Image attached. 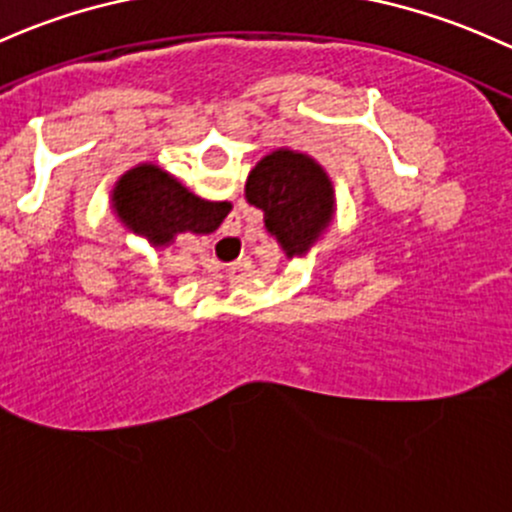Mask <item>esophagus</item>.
Masks as SVG:
<instances>
[{
	"label": "esophagus",
	"instance_id": "esophagus-1",
	"mask_svg": "<svg viewBox=\"0 0 512 512\" xmlns=\"http://www.w3.org/2000/svg\"><path fill=\"white\" fill-rule=\"evenodd\" d=\"M236 239H239V236H224V241H232V244H236Z\"/></svg>",
	"mask_w": 512,
	"mask_h": 512
}]
</instances>
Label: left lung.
I'll list each match as a JSON object with an SVG mask.
<instances>
[{"mask_svg": "<svg viewBox=\"0 0 512 512\" xmlns=\"http://www.w3.org/2000/svg\"><path fill=\"white\" fill-rule=\"evenodd\" d=\"M246 202L263 212L268 234L288 258L320 244L337 212L332 178L307 153L276 148L246 178Z\"/></svg>", "mask_w": 512, "mask_h": 512, "instance_id": "1", "label": "left lung"}]
</instances>
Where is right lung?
Listing matches in <instances>:
<instances>
[{
  "instance_id": "right-lung-1",
  "label": "right lung",
  "mask_w": 512,
  "mask_h": 512,
  "mask_svg": "<svg viewBox=\"0 0 512 512\" xmlns=\"http://www.w3.org/2000/svg\"><path fill=\"white\" fill-rule=\"evenodd\" d=\"M112 210L129 232L153 249L170 246L178 234H212L232 205L197 197L180 180L153 163L126 170L112 190Z\"/></svg>"
}]
</instances>
